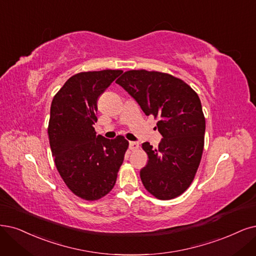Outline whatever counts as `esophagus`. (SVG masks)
Wrapping results in <instances>:
<instances>
[{"instance_id": "obj_1", "label": "esophagus", "mask_w": 256, "mask_h": 256, "mask_svg": "<svg viewBox=\"0 0 256 256\" xmlns=\"http://www.w3.org/2000/svg\"><path fill=\"white\" fill-rule=\"evenodd\" d=\"M128 148L130 150H136L139 148V144L137 142V141H130Z\"/></svg>"}]
</instances>
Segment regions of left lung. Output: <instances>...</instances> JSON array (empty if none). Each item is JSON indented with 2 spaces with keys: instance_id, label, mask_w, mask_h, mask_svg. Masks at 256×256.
Instances as JSON below:
<instances>
[{
  "instance_id": "left-lung-1",
  "label": "left lung",
  "mask_w": 256,
  "mask_h": 256,
  "mask_svg": "<svg viewBox=\"0 0 256 256\" xmlns=\"http://www.w3.org/2000/svg\"><path fill=\"white\" fill-rule=\"evenodd\" d=\"M146 116L158 118L162 136L157 148L148 142V156L140 178L159 200H172L190 186L200 164L206 120L198 94L182 80L159 72L128 70L116 81Z\"/></svg>"
}]
</instances>
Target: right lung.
<instances>
[{
  "label": "right lung",
  "instance_id": "1",
  "mask_svg": "<svg viewBox=\"0 0 256 256\" xmlns=\"http://www.w3.org/2000/svg\"><path fill=\"white\" fill-rule=\"evenodd\" d=\"M122 72L74 74L52 102L48 136L54 164L65 184L83 200H96L112 190L128 146L123 136H96L94 128L98 98Z\"/></svg>",
  "mask_w": 256,
  "mask_h": 256
}]
</instances>
